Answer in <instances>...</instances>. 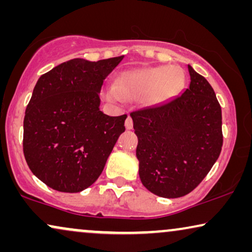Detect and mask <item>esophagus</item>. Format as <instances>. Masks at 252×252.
I'll return each instance as SVG.
<instances>
[{"label": "esophagus", "instance_id": "obj_1", "mask_svg": "<svg viewBox=\"0 0 252 252\" xmlns=\"http://www.w3.org/2000/svg\"><path fill=\"white\" fill-rule=\"evenodd\" d=\"M125 126H126L127 129H132L133 128V119H132V117H130V116H128L126 118Z\"/></svg>", "mask_w": 252, "mask_h": 252}]
</instances>
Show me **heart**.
Here are the masks:
<instances>
[{
    "label": "heart",
    "instance_id": "heart-1",
    "mask_svg": "<svg viewBox=\"0 0 252 252\" xmlns=\"http://www.w3.org/2000/svg\"><path fill=\"white\" fill-rule=\"evenodd\" d=\"M184 86V74L174 66L144 67L122 72L116 79V88L105 89L109 101L137 98L148 94V102L157 103L173 97Z\"/></svg>",
    "mask_w": 252,
    "mask_h": 252
}]
</instances>
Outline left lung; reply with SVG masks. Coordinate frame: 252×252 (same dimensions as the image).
<instances>
[{"instance_id": "left-lung-1", "label": "left lung", "mask_w": 252, "mask_h": 252, "mask_svg": "<svg viewBox=\"0 0 252 252\" xmlns=\"http://www.w3.org/2000/svg\"><path fill=\"white\" fill-rule=\"evenodd\" d=\"M189 88L163 104L130 112L142 185L177 198L201 184L222 147L221 106L208 80L188 65Z\"/></svg>"}]
</instances>
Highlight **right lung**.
I'll list each match as a JSON object with an SVG mask.
<instances>
[{"label":"right lung","mask_w":252,"mask_h":252,"mask_svg":"<svg viewBox=\"0 0 252 252\" xmlns=\"http://www.w3.org/2000/svg\"><path fill=\"white\" fill-rule=\"evenodd\" d=\"M123 58H74L37 80L24 118L23 150L30 170L48 187L79 192L101 175L127 115L99 111L98 93Z\"/></svg>","instance_id":"right-lung-1"}]
</instances>
